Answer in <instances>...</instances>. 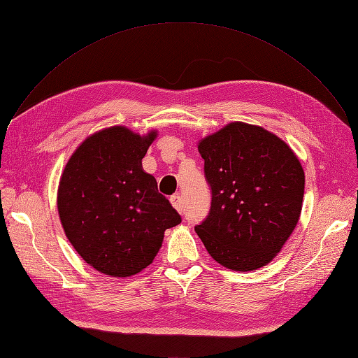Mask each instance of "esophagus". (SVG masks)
Returning a JSON list of instances; mask_svg holds the SVG:
<instances>
[{
  "instance_id": "1",
  "label": "esophagus",
  "mask_w": 358,
  "mask_h": 358,
  "mask_svg": "<svg viewBox=\"0 0 358 358\" xmlns=\"http://www.w3.org/2000/svg\"><path fill=\"white\" fill-rule=\"evenodd\" d=\"M169 201H171V205H173V208H174V209H177L180 213H182V209H184V203H182V197H181L180 194H174V196H171Z\"/></svg>"
}]
</instances>
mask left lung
Listing matches in <instances>:
<instances>
[{"label": "left lung", "mask_w": 358, "mask_h": 358, "mask_svg": "<svg viewBox=\"0 0 358 358\" xmlns=\"http://www.w3.org/2000/svg\"><path fill=\"white\" fill-rule=\"evenodd\" d=\"M197 149L212 203L194 229L208 253L231 271L268 265L300 220L304 171L299 158L282 138L241 121L201 138Z\"/></svg>", "instance_id": "1"}]
</instances>
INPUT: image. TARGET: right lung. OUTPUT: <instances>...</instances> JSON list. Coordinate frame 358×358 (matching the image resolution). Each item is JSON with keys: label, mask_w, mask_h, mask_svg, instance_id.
<instances>
[{"label": "right lung", "mask_w": 358, "mask_h": 358, "mask_svg": "<svg viewBox=\"0 0 358 358\" xmlns=\"http://www.w3.org/2000/svg\"><path fill=\"white\" fill-rule=\"evenodd\" d=\"M158 131L124 126L90 134L59 178L57 206L74 250L101 273L129 278L158 255L164 232L181 216L158 192L142 159Z\"/></svg>", "instance_id": "right-lung-1"}]
</instances>
